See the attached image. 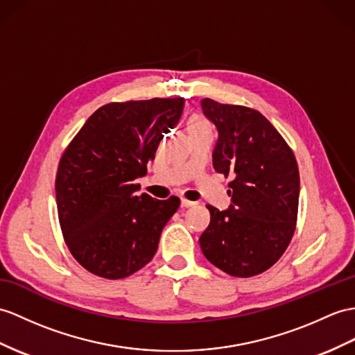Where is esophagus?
<instances>
[{
    "label": "esophagus",
    "instance_id": "34e87169",
    "mask_svg": "<svg viewBox=\"0 0 355 355\" xmlns=\"http://www.w3.org/2000/svg\"><path fill=\"white\" fill-rule=\"evenodd\" d=\"M194 205H196L194 202H191V200H187L185 197L180 198V206H182V207H189V206H194Z\"/></svg>",
    "mask_w": 355,
    "mask_h": 355
}]
</instances>
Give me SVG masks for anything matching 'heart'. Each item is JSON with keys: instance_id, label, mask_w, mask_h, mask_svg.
Returning <instances> with one entry per match:
<instances>
[{"instance_id": "1", "label": "heart", "mask_w": 355, "mask_h": 355, "mask_svg": "<svg viewBox=\"0 0 355 355\" xmlns=\"http://www.w3.org/2000/svg\"><path fill=\"white\" fill-rule=\"evenodd\" d=\"M188 132H194V131H200V129L209 128V123L202 116H193L188 120Z\"/></svg>"}]
</instances>
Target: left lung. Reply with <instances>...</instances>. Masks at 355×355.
<instances>
[{
  "mask_svg": "<svg viewBox=\"0 0 355 355\" xmlns=\"http://www.w3.org/2000/svg\"><path fill=\"white\" fill-rule=\"evenodd\" d=\"M218 129L215 171L232 176L226 211L207 205L211 223L200 236L205 257L233 277H253L286 252L297 226L300 171L292 149L270 120L243 107L202 99Z\"/></svg>",
  "mask_w": 355,
  "mask_h": 355,
  "instance_id": "8db88e82",
  "label": "left lung"
}]
</instances>
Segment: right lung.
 I'll use <instances>...</instances> for the list:
<instances>
[{
  "label": "right lung",
  "mask_w": 355,
  "mask_h": 355,
  "mask_svg": "<svg viewBox=\"0 0 355 355\" xmlns=\"http://www.w3.org/2000/svg\"><path fill=\"white\" fill-rule=\"evenodd\" d=\"M184 103V98L107 103L87 119L60 159V227L76 262L98 277L125 279L157 253L180 200L137 196L140 185L134 180L146 175Z\"/></svg>",
  "instance_id": "right-lung-1"
}]
</instances>
